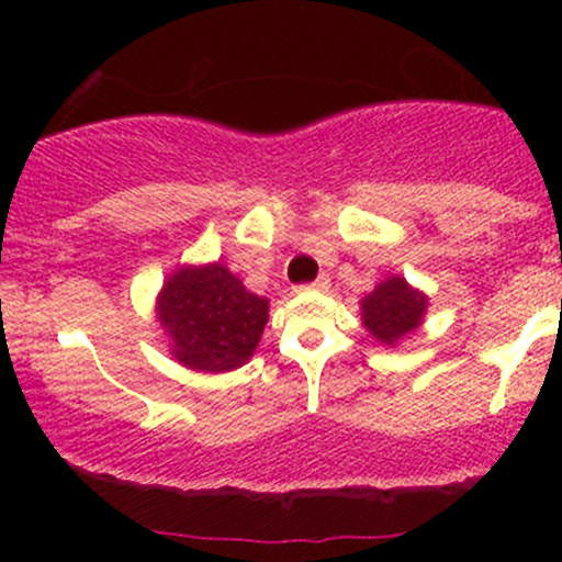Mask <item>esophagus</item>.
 Segmentation results:
<instances>
[{
  "mask_svg": "<svg viewBox=\"0 0 562 562\" xmlns=\"http://www.w3.org/2000/svg\"><path fill=\"white\" fill-rule=\"evenodd\" d=\"M326 288H328V277L321 274L315 282H310V285H302L299 291H326Z\"/></svg>",
  "mask_w": 562,
  "mask_h": 562,
  "instance_id": "1",
  "label": "esophagus"
}]
</instances>
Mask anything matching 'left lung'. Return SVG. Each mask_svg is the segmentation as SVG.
<instances>
[{"label": "left lung", "instance_id": "8db88e82", "mask_svg": "<svg viewBox=\"0 0 562 562\" xmlns=\"http://www.w3.org/2000/svg\"><path fill=\"white\" fill-rule=\"evenodd\" d=\"M427 307V293L413 288L405 277L389 274L361 299V323L372 339L394 348L422 326Z\"/></svg>", "mask_w": 562, "mask_h": 562}]
</instances>
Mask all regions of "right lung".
I'll list each match as a JSON object with an SVG mask.
<instances>
[{
    "label": "right lung",
    "mask_w": 562,
    "mask_h": 562,
    "mask_svg": "<svg viewBox=\"0 0 562 562\" xmlns=\"http://www.w3.org/2000/svg\"><path fill=\"white\" fill-rule=\"evenodd\" d=\"M155 317L181 367L214 375L252 359L269 321V299L249 293L220 260L187 263L162 282Z\"/></svg>",
    "instance_id": "obj_1"
}]
</instances>
